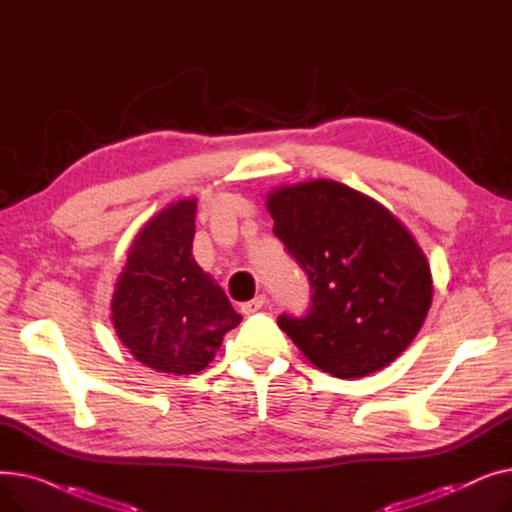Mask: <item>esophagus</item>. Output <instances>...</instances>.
<instances>
[{
	"label": "esophagus",
	"mask_w": 512,
	"mask_h": 512,
	"mask_svg": "<svg viewBox=\"0 0 512 512\" xmlns=\"http://www.w3.org/2000/svg\"><path fill=\"white\" fill-rule=\"evenodd\" d=\"M263 305H265V294H259V297H255L253 301H249V303L242 305V313H245V315H251V313L259 311Z\"/></svg>",
	"instance_id": "esophagus-1"
}]
</instances>
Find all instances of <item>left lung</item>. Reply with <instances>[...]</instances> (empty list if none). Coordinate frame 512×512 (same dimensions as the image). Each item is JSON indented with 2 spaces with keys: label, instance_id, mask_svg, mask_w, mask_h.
Segmentation results:
<instances>
[{
  "label": "left lung",
  "instance_id": "8db88e82",
  "mask_svg": "<svg viewBox=\"0 0 512 512\" xmlns=\"http://www.w3.org/2000/svg\"><path fill=\"white\" fill-rule=\"evenodd\" d=\"M274 234L313 286V307L278 326L334 378L388 367L419 334L434 280L415 236L375 199L330 178L282 184L265 195Z\"/></svg>",
  "mask_w": 512,
  "mask_h": 512
}]
</instances>
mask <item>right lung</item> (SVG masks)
<instances>
[{
    "label": "right lung",
    "mask_w": 512,
    "mask_h": 512,
    "mask_svg": "<svg viewBox=\"0 0 512 512\" xmlns=\"http://www.w3.org/2000/svg\"><path fill=\"white\" fill-rule=\"evenodd\" d=\"M197 199L170 203L132 238L110 319L128 353L157 373L203 371L242 317L193 257Z\"/></svg>",
    "instance_id": "right-lung-1"
}]
</instances>
